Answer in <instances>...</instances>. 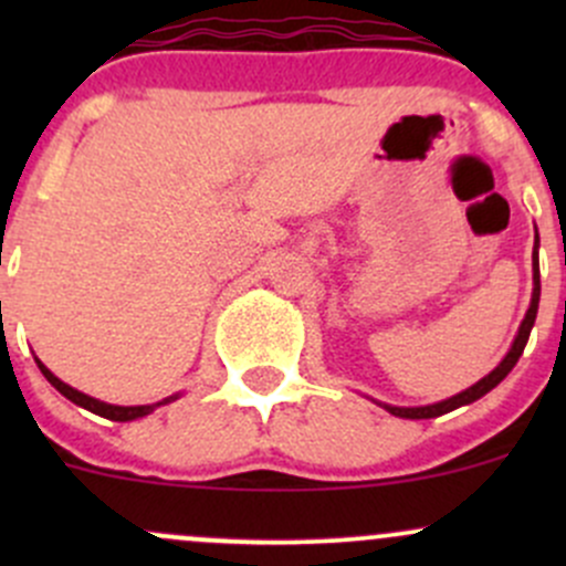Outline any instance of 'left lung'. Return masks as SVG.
Wrapping results in <instances>:
<instances>
[{"label": "left lung", "mask_w": 566, "mask_h": 566, "mask_svg": "<svg viewBox=\"0 0 566 566\" xmlns=\"http://www.w3.org/2000/svg\"><path fill=\"white\" fill-rule=\"evenodd\" d=\"M536 243H539V238H536ZM536 306H539V262H536V247H534V295H531V306H528L526 317H523L521 331H517L515 342H512V350L506 353L504 361H501L499 367L488 375V378H482L476 386H471V389L458 394V397H449V399H443V402H436V405H424V408H394V405H384V408L389 410L391 416H399V419H436V416L449 413V410L460 408V405H468V402H473V399L484 397V394H488L490 389H495V386H499L501 380L512 373V367L517 364V358L523 356V347H526V342H528L531 325H534V319H536Z\"/></svg>", "instance_id": "left-lung-1"}]
</instances>
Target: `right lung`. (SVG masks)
<instances>
[{
	"instance_id": "right-lung-1",
	"label": "right lung",
	"mask_w": 566,
	"mask_h": 566,
	"mask_svg": "<svg viewBox=\"0 0 566 566\" xmlns=\"http://www.w3.org/2000/svg\"><path fill=\"white\" fill-rule=\"evenodd\" d=\"M38 367H40V373L45 375V380H49V384L54 386V389L60 391L62 397H67V399H71V402L82 405V408L93 410V413L104 416V419H112V421H134V419H142V416L153 413V410H156L158 405L169 402V399H164V402H156V405H134V408H119V405H106V402H101V399H93V397H87V394L71 389V386H67V384H62V380L54 378V375H51L49 369H45L40 361H38Z\"/></svg>"
}]
</instances>
